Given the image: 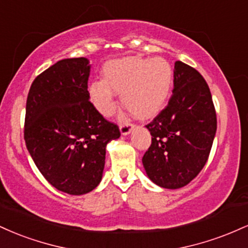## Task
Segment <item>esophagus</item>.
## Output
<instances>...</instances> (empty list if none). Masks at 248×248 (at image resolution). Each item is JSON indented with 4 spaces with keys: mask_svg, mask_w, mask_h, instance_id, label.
<instances>
[{
    "mask_svg": "<svg viewBox=\"0 0 248 248\" xmlns=\"http://www.w3.org/2000/svg\"><path fill=\"white\" fill-rule=\"evenodd\" d=\"M133 129H134V124H128V122H127V124H121V126H120V132H121L122 135H128V134L132 132Z\"/></svg>",
    "mask_w": 248,
    "mask_h": 248,
    "instance_id": "esophagus-1",
    "label": "esophagus"
}]
</instances>
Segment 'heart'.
I'll use <instances>...</instances> for the list:
<instances>
[{
    "mask_svg": "<svg viewBox=\"0 0 248 248\" xmlns=\"http://www.w3.org/2000/svg\"><path fill=\"white\" fill-rule=\"evenodd\" d=\"M104 80H94L88 94L96 109L110 116L116 108L115 92L121 93L122 104L138 119L156 116L166 106L171 91L173 70L162 57H124L105 64Z\"/></svg>",
    "mask_w": 248,
    "mask_h": 248,
    "instance_id": "obj_1",
    "label": "heart"
}]
</instances>
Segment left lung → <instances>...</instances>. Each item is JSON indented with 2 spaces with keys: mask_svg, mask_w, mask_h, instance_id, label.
<instances>
[{
  "mask_svg": "<svg viewBox=\"0 0 248 248\" xmlns=\"http://www.w3.org/2000/svg\"><path fill=\"white\" fill-rule=\"evenodd\" d=\"M146 127L152 144L142 163L150 181L164 189L189 184L205 166L217 130L211 92L197 70L175 62L171 98Z\"/></svg>",
  "mask_w": 248,
  "mask_h": 248,
  "instance_id": "left-lung-1",
  "label": "left lung"
}]
</instances>
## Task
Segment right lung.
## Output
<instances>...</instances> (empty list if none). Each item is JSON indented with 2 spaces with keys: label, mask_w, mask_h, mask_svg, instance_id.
Returning a JSON list of instances; mask_svg holds the SVG:
<instances>
[{
  "label": "right lung",
  "mask_w": 248,
  "mask_h": 248,
  "mask_svg": "<svg viewBox=\"0 0 248 248\" xmlns=\"http://www.w3.org/2000/svg\"><path fill=\"white\" fill-rule=\"evenodd\" d=\"M90 61L57 62L33 80L27 99L24 140L44 178L57 190L84 195L101 182L108 142L116 124L91 104Z\"/></svg>",
  "instance_id": "right-lung-1"
}]
</instances>
